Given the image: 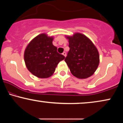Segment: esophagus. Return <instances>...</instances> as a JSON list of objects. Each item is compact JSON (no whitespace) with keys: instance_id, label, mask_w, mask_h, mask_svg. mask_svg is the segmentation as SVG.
Masks as SVG:
<instances>
[{"instance_id":"esophagus-1","label":"esophagus","mask_w":123,"mask_h":123,"mask_svg":"<svg viewBox=\"0 0 123 123\" xmlns=\"http://www.w3.org/2000/svg\"><path fill=\"white\" fill-rule=\"evenodd\" d=\"M63 55H64V56L65 57V56H66V55H67V54H66V53H65V52H63Z\"/></svg>"}]
</instances>
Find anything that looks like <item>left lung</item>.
<instances>
[{"mask_svg": "<svg viewBox=\"0 0 123 123\" xmlns=\"http://www.w3.org/2000/svg\"><path fill=\"white\" fill-rule=\"evenodd\" d=\"M70 49L65 62L72 74L86 79L93 74L100 62L99 53L93 43L85 35L75 33L67 36Z\"/></svg>", "mask_w": 123, "mask_h": 123, "instance_id": "left-lung-1", "label": "left lung"}]
</instances>
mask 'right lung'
Returning a JSON list of instances; mask_svg holds the SVG:
<instances>
[{"label": "right lung", "instance_id": "1", "mask_svg": "<svg viewBox=\"0 0 123 123\" xmlns=\"http://www.w3.org/2000/svg\"><path fill=\"white\" fill-rule=\"evenodd\" d=\"M53 37L41 33L32 40L25 49L24 59L27 68L35 76L46 78L51 76L65 56L57 52Z\"/></svg>", "mask_w": 123, "mask_h": 123}]
</instances>
